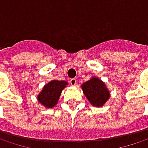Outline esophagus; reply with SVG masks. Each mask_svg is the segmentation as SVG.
Returning a JSON list of instances; mask_svg holds the SVG:
<instances>
[{"instance_id":"esophagus-1","label":"esophagus","mask_w":148,"mask_h":148,"mask_svg":"<svg viewBox=\"0 0 148 148\" xmlns=\"http://www.w3.org/2000/svg\"><path fill=\"white\" fill-rule=\"evenodd\" d=\"M69 82H70V84H71V86H75V85L77 84V80L72 78V79H71L69 81Z\"/></svg>"}]
</instances>
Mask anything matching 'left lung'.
<instances>
[{"instance_id": "obj_1", "label": "left lung", "mask_w": 148, "mask_h": 148, "mask_svg": "<svg viewBox=\"0 0 148 148\" xmlns=\"http://www.w3.org/2000/svg\"><path fill=\"white\" fill-rule=\"evenodd\" d=\"M81 88L93 107H103L110 97V92L104 82L97 77H92L81 86Z\"/></svg>"}]
</instances>
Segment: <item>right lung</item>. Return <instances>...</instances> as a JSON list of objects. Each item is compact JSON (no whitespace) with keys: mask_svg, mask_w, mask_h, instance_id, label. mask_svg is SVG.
<instances>
[{"mask_svg":"<svg viewBox=\"0 0 148 148\" xmlns=\"http://www.w3.org/2000/svg\"><path fill=\"white\" fill-rule=\"evenodd\" d=\"M68 85L66 81L52 80L43 87L37 96L38 102L45 108L51 109L58 103L62 90Z\"/></svg>","mask_w":148,"mask_h":148,"instance_id":"1","label":"right lung"}]
</instances>
